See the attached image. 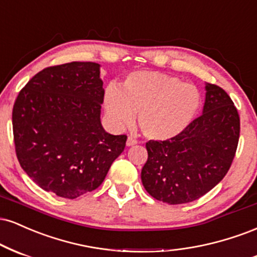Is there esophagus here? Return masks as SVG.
I'll return each instance as SVG.
<instances>
[{
  "mask_svg": "<svg viewBox=\"0 0 257 257\" xmlns=\"http://www.w3.org/2000/svg\"><path fill=\"white\" fill-rule=\"evenodd\" d=\"M136 144H137V140H136L135 137H132V136H130L127 138V142H126V146L132 147V146H136Z\"/></svg>",
  "mask_w": 257,
  "mask_h": 257,
  "instance_id": "esophagus-1",
  "label": "esophagus"
}]
</instances>
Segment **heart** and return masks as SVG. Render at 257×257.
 I'll list each match as a JSON object with an SVG mask.
<instances>
[{
    "instance_id": "b5f03b06",
    "label": "heart",
    "mask_w": 257,
    "mask_h": 257,
    "mask_svg": "<svg viewBox=\"0 0 257 257\" xmlns=\"http://www.w3.org/2000/svg\"><path fill=\"white\" fill-rule=\"evenodd\" d=\"M201 93L194 84L154 71L128 74L121 89L109 85L104 92L108 119L116 127L127 125L138 113V126L149 140L177 137L194 121Z\"/></svg>"
}]
</instances>
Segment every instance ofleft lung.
I'll list each match as a JSON object with an SVG mask.
<instances>
[{
  "mask_svg": "<svg viewBox=\"0 0 257 257\" xmlns=\"http://www.w3.org/2000/svg\"><path fill=\"white\" fill-rule=\"evenodd\" d=\"M203 113L177 137L149 141L142 183L148 194L168 204L206 195L230 170L239 141L237 108L224 89L206 84Z\"/></svg>",
  "mask_w": 257,
  "mask_h": 257,
  "instance_id": "8db88e82",
  "label": "left lung"
}]
</instances>
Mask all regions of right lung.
<instances>
[{
  "label": "right lung",
  "instance_id": "obj_1",
  "mask_svg": "<svg viewBox=\"0 0 257 257\" xmlns=\"http://www.w3.org/2000/svg\"><path fill=\"white\" fill-rule=\"evenodd\" d=\"M103 97L96 62L47 67L21 89L12 114L15 153L45 191L73 200L97 189L123 152L127 137L102 127Z\"/></svg>",
  "mask_w": 257,
  "mask_h": 257
}]
</instances>
